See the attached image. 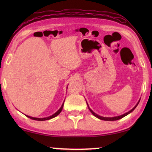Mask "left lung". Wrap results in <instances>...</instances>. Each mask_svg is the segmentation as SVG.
Wrapping results in <instances>:
<instances>
[{
    "instance_id": "8db88e82",
    "label": "left lung",
    "mask_w": 152,
    "mask_h": 152,
    "mask_svg": "<svg viewBox=\"0 0 152 152\" xmlns=\"http://www.w3.org/2000/svg\"><path fill=\"white\" fill-rule=\"evenodd\" d=\"M140 99L139 100V101L137 102V103L136 104L135 106L134 107H133L132 110H130L129 111H128L127 113H125V114H123V115H119V116L113 117H104L100 116V115L96 114V113H95L94 111H92V109H91V108L89 107L88 103H87V102H86V103H87V105H88V109L90 110V111H91V112L92 113V114L93 115L94 117H96V118H98V119H101V120H103V121H117V120H119V119H122L123 117H125V116H127V115H129V113H132V111H133V110H134V109H135V108L137 107V106L138 105V104H139V102H140Z\"/></svg>"
}]
</instances>
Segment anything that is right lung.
Segmentation results:
<instances>
[{
	"mask_svg": "<svg viewBox=\"0 0 152 152\" xmlns=\"http://www.w3.org/2000/svg\"><path fill=\"white\" fill-rule=\"evenodd\" d=\"M64 101H65V100H64V102H63V104H61V107L60 108V109H59L57 112H56L54 114H53L52 115H51V116H49L48 117H44V118H37V117H30V116H28V115H25V116H27V117H29V119H31L33 120H35V121H45V120H49V119H53V118L56 117V116H58V115L60 114L61 113V110H62L63 109V107H64Z\"/></svg>",
	"mask_w": 152,
	"mask_h": 152,
	"instance_id": "1",
	"label": "right lung"
}]
</instances>
